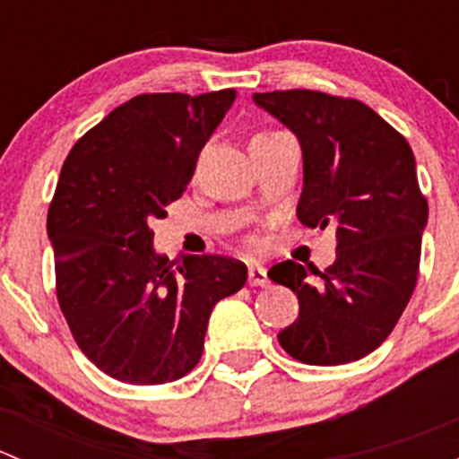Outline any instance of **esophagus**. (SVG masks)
Wrapping results in <instances>:
<instances>
[{"instance_id":"34e87169","label":"esophagus","mask_w":459,"mask_h":459,"mask_svg":"<svg viewBox=\"0 0 459 459\" xmlns=\"http://www.w3.org/2000/svg\"><path fill=\"white\" fill-rule=\"evenodd\" d=\"M248 284L251 286H268V273L264 266L248 268Z\"/></svg>"}]
</instances>
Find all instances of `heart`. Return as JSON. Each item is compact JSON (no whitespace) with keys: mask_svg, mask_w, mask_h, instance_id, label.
I'll return each instance as SVG.
<instances>
[{"mask_svg":"<svg viewBox=\"0 0 459 459\" xmlns=\"http://www.w3.org/2000/svg\"><path fill=\"white\" fill-rule=\"evenodd\" d=\"M273 135H277V131H257L255 135H253L251 143H255V142H262V140H268V137H273Z\"/></svg>","mask_w":459,"mask_h":459,"instance_id":"heart-1","label":"heart"}]
</instances>
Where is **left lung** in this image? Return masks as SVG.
Returning a JSON list of instances; mask_svg holds the SVG:
<instances>
[{
	"mask_svg": "<svg viewBox=\"0 0 459 459\" xmlns=\"http://www.w3.org/2000/svg\"><path fill=\"white\" fill-rule=\"evenodd\" d=\"M253 100L302 143L298 220L308 229L335 226L337 239L335 262L324 271L293 259L268 271L299 299L298 319L277 340L304 364L355 362L391 335L418 284L429 204L413 151L353 97L293 88Z\"/></svg>",
	"mask_w": 459,
	"mask_h": 459,
	"instance_id": "left-lung-1",
	"label": "left lung"
}]
</instances>
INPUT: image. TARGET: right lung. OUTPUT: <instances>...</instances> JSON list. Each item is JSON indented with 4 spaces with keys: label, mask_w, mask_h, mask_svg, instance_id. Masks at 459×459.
<instances>
[{
    "label": "right lung",
    "mask_w": 459,
    "mask_h": 459,
    "mask_svg": "<svg viewBox=\"0 0 459 459\" xmlns=\"http://www.w3.org/2000/svg\"><path fill=\"white\" fill-rule=\"evenodd\" d=\"M233 100V88L143 92L64 161L46 221L57 302L82 353L119 382L152 386L191 373L212 307L247 284L239 259L157 255L151 229L184 195Z\"/></svg>",
    "instance_id": "right-lung-1"
}]
</instances>
